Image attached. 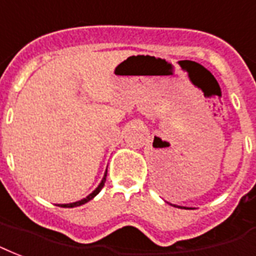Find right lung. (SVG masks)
I'll return each instance as SVG.
<instances>
[{"label": "right lung", "mask_w": 256, "mask_h": 256, "mask_svg": "<svg viewBox=\"0 0 256 256\" xmlns=\"http://www.w3.org/2000/svg\"><path fill=\"white\" fill-rule=\"evenodd\" d=\"M105 180H106V172H105V176H104L102 180H101V184L98 185V188L94 190L93 193L89 194V196H88L86 198L80 200V201H76V202H72V204H62V205H59V206H63V208H74V206H80V205H84V204L89 202L90 200H93L94 197H96V196H97V194L101 192V189H102L104 185H105Z\"/></svg>", "instance_id": "add662e5"}]
</instances>
